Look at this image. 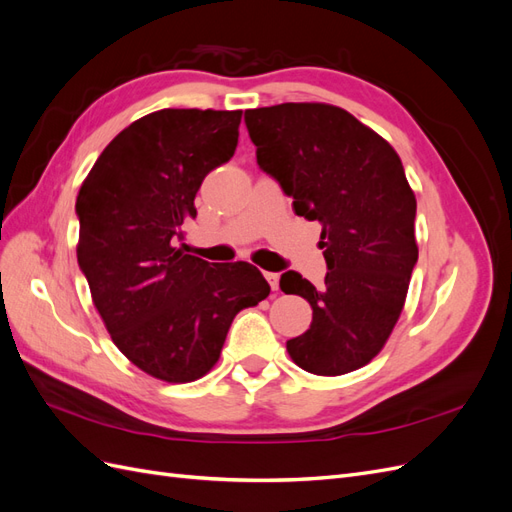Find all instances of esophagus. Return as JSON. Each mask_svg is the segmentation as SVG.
I'll list each match as a JSON object with an SVG mask.
<instances>
[{"mask_svg":"<svg viewBox=\"0 0 512 512\" xmlns=\"http://www.w3.org/2000/svg\"><path fill=\"white\" fill-rule=\"evenodd\" d=\"M265 277H267V282L273 290L280 288V273H265Z\"/></svg>","mask_w":512,"mask_h":512,"instance_id":"34e87169","label":"esophagus"}]
</instances>
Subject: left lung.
<instances>
[{"instance_id": "left-lung-1", "label": "left lung", "mask_w": 512, "mask_h": 512, "mask_svg": "<svg viewBox=\"0 0 512 512\" xmlns=\"http://www.w3.org/2000/svg\"><path fill=\"white\" fill-rule=\"evenodd\" d=\"M256 160L292 196V209L322 224L327 277L316 288L297 271L280 288L314 309L312 327L286 350L316 376H344L384 348L401 316L418 258L416 198L389 141L324 102L245 111Z\"/></svg>"}]
</instances>
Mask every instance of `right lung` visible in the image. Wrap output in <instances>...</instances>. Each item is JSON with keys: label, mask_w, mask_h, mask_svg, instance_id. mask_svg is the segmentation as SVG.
<instances>
[{"label": "right lung", "mask_w": 512, "mask_h": 512, "mask_svg": "<svg viewBox=\"0 0 512 512\" xmlns=\"http://www.w3.org/2000/svg\"><path fill=\"white\" fill-rule=\"evenodd\" d=\"M241 113L162 108L136 119L76 196V258L91 301L113 344L151 378L209 374L232 318L271 292L250 262L209 265L179 247L200 183L237 149Z\"/></svg>", "instance_id": "1"}]
</instances>
